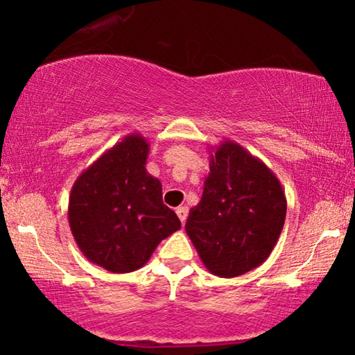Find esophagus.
<instances>
[{"instance_id":"esophagus-1","label":"esophagus","mask_w":355,"mask_h":355,"mask_svg":"<svg viewBox=\"0 0 355 355\" xmlns=\"http://www.w3.org/2000/svg\"><path fill=\"white\" fill-rule=\"evenodd\" d=\"M176 213H178V216H179V220H181V223L184 225V223H186V220H187V215H189V208L184 205V207H179L178 210H176Z\"/></svg>"}]
</instances>
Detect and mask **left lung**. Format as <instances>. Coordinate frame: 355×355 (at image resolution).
Segmentation results:
<instances>
[{
	"label": "left lung",
	"instance_id": "8db88e82",
	"mask_svg": "<svg viewBox=\"0 0 355 355\" xmlns=\"http://www.w3.org/2000/svg\"><path fill=\"white\" fill-rule=\"evenodd\" d=\"M286 196L275 173L232 140L210 152V173L186 232L210 273L234 278L268 259L286 220Z\"/></svg>",
	"mask_w": 355,
	"mask_h": 355
}]
</instances>
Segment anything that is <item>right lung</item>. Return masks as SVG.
<instances>
[{"label": "right lung", "mask_w": 355, "mask_h": 355, "mask_svg": "<svg viewBox=\"0 0 355 355\" xmlns=\"http://www.w3.org/2000/svg\"><path fill=\"white\" fill-rule=\"evenodd\" d=\"M148 150L144 135H125L71 189L72 236L87 260L111 273L142 268L159 242L181 227L163 203L162 182L145 168Z\"/></svg>", "instance_id": "obj_1"}]
</instances>
